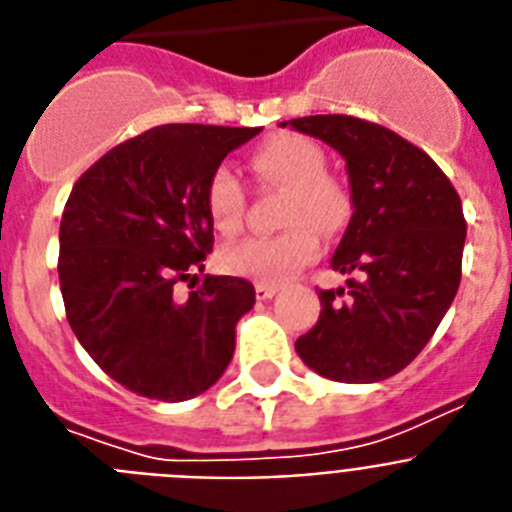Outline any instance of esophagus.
<instances>
[{"label":"esophagus","instance_id":"esophagus-1","mask_svg":"<svg viewBox=\"0 0 512 512\" xmlns=\"http://www.w3.org/2000/svg\"><path fill=\"white\" fill-rule=\"evenodd\" d=\"M257 299H273L278 294V286H268V283H257L255 286Z\"/></svg>","mask_w":512,"mask_h":512}]
</instances>
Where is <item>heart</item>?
<instances>
[{"mask_svg": "<svg viewBox=\"0 0 512 512\" xmlns=\"http://www.w3.org/2000/svg\"><path fill=\"white\" fill-rule=\"evenodd\" d=\"M249 166L263 184L289 192L283 205V226L289 229L278 236H249L223 247L221 268L231 276L278 286L320 255L317 230L322 236H333L346 226L351 203L341 184L325 174V153L309 137L291 132L268 137L252 153ZM203 205L210 226L221 236H234L242 229L244 190L229 166H218L208 176Z\"/></svg>", "mask_w": 512, "mask_h": 512, "instance_id": "1", "label": "heart"}]
</instances>
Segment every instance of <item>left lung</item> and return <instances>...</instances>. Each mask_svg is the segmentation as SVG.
<instances>
[{
    "label": "left lung",
    "instance_id": "obj_1",
    "mask_svg": "<svg viewBox=\"0 0 512 512\" xmlns=\"http://www.w3.org/2000/svg\"><path fill=\"white\" fill-rule=\"evenodd\" d=\"M341 153L351 190L333 270L350 294L320 291V320L296 338V354L336 382H380L401 372L435 336L461 283V197L432 158L388 127L343 114L291 119ZM357 278L354 279L353 276Z\"/></svg>",
    "mask_w": 512,
    "mask_h": 512
}]
</instances>
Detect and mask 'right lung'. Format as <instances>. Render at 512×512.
Listing matches in <instances>:
<instances>
[{
	"label": "right lung",
	"instance_id": "1",
	"mask_svg": "<svg viewBox=\"0 0 512 512\" xmlns=\"http://www.w3.org/2000/svg\"><path fill=\"white\" fill-rule=\"evenodd\" d=\"M263 127L161 124L117 145L75 182L59 226V286L72 333L127 390L187 401L216 385L255 286L205 276L184 302L179 281L203 273L213 247L208 176Z\"/></svg>",
	"mask_w": 512,
	"mask_h": 512
}]
</instances>
